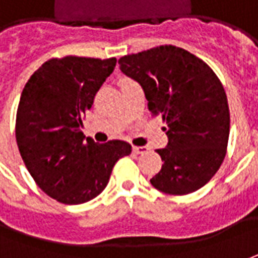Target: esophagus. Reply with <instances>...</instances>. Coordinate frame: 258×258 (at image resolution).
Masks as SVG:
<instances>
[{
    "mask_svg": "<svg viewBox=\"0 0 258 258\" xmlns=\"http://www.w3.org/2000/svg\"><path fill=\"white\" fill-rule=\"evenodd\" d=\"M133 151H134V154H145L147 152V148L145 147H133Z\"/></svg>",
    "mask_w": 258,
    "mask_h": 258,
    "instance_id": "obj_1",
    "label": "esophagus"
}]
</instances>
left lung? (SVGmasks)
Instances as JSON below:
<instances>
[{
    "label": "left lung",
    "instance_id": "obj_1",
    "mask_svg": "<svg viewBox=\"0 0 258 258\" xmlns=\"http://www.w3.org/2000/svg\"><path fill=\"white\" fill-rule=\"evenodd\" d=\"M143 87L148 110L166 122L168 145L157 150L162 168L150 182L168 195H188L219 171L226 157L230 113L223 86L202 59L162 45L118 59Z\"/></svg>",
    "mask_w": 258,
    "mask_h": 258
}]
</instances>
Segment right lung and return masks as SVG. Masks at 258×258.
<instances>
[{"label": "right lung", "mask_w": 258, "mask_h": 258, "mask_svg": "<svg viewBox=\"0 0 258 258\" xmlns=\"http://www.w3.org/2000/svg\"><path fill=\"white\" fill-rule=\"evenodd\" d=\"M115 63V57L50 59L22 90L15 122L19 154L36 185L57 202L94 199L115 162L131 154L125 141L97 144L82 133L86 111Z\"/></svg>", "instance_id": "1"}]
</instances>
